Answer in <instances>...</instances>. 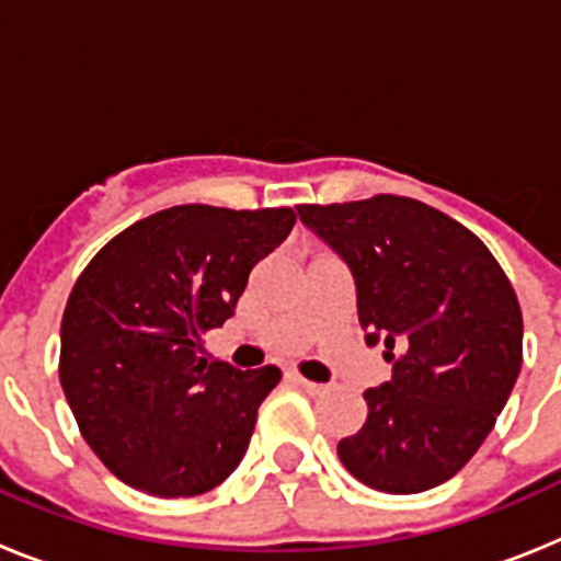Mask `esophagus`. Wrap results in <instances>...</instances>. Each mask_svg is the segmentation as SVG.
Here are the masks:
<instances>
[{
  "label": "esophagus",
  "mask_w": 561,
  "mask_h": 561,
  "mask_svg": "<svg viewBox=\"0 0 561 561\" xmlns=\"http://www.w3.org/2000/svg\"><path fill=\"white\" fill-rule=\"evenodd\" d=\"M289 379L295 381V385H300V388L306 390V393H311V396H320V393H325V385H320V381H311V379H306V376H300V374H289Z\"/></svg>",
  "instance_id": "obj_1"
}]
</instances>
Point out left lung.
<instances>
[{"label":"left lung","instance_id":"8db88e82","mask_svg":"<svg viewBox=\"0 0 561 561\" xmlns=\"http://www.w3.org/2000/svg\"><path fill=\"white\" fill-rule=\"evenodd\" d=\"M297 213L348 264L365 342L385 340L393 362L336 455L376 492H427L469 463L512 396L523 368L517 295L472 230L419 199L379 193Z\"/></svg>","mask_w":561,"mask_h":561}]
</instances>
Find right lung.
Masks as SVG:
<instances>
[{
    "label": "right lung",
    "instance_id": "right-lung-1",
    "mask_svg": "<svg viewBox=\"0 0 561 561\" xmlns=\"http://www.w3.org/2000/svg\"><path fill=\"white\" fill-rule=\"evenodd\" d=\"M291 207L180 205L114 236L69 291L58 376L83 440L151 497H196L232 474L275 365L202 356L261 257L295 227Z\"/></svg>",
    "mask_w": 561,
    "mask_h": 561
}]
</instances>
